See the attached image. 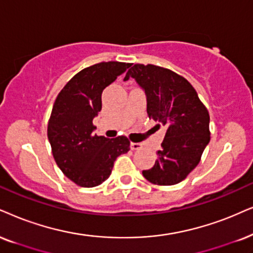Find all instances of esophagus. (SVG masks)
Wrapping results in <instances>:
<instances>
[{"instance_id": "obj_1", "label": "esophagus", "mask_w": 253, "mask_h": 253, "mask_svg": "<svg viewBox=\"0 0 253 253\" xmlns=\"http://www.w3.org/2000/svg\"><path fill=\"white\" fill-rule=\"evenodd\" d=\"M142 148V145L139 142H130V149L132 150H139Z\"/></svg>"}]
</instances>
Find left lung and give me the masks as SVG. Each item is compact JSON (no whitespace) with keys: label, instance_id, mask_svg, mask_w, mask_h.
<instances>
[{"label":"left lung","instance_id":"obj_1","mask_svg":"<svg viewBox=\"0 0 253 253\" xmlns=\"http://www.w3.org/2000/svg\"><path fill=\"white\" fill-rule=\"evenodd\" d=\"M129 78L145 89L149 119L167 127L155 165L142 175L153 184L180 183L200 164L210 141L209 112L190 83L171 70L134 64L124 81Z\"/></svg>","mask_w":253,"mask_h":253}]
</instances>
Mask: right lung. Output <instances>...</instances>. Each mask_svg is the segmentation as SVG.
Returning a JSON list of instances; mask_svg holds the SVG:
<instances>
[{
	"instance_id": "1",
	"label": "right lung",
	"mask_w": 253,
	"mask_h": 253,
	"mask_svg": "<svg viewBox=\"0 0 253 253\" xmlns=\"http://www.w3.org/2000/svg\"><path fill=\"white\" fill-rule=\"evenodd\" d=\"M130 66L101 62L72 77L57 95L47 124L53 159L66 177L91 188L110 177L114 161L129 150V140L93 134V118L101 111V93Z\"/></svg>"
}]
</instances>
